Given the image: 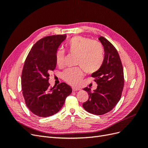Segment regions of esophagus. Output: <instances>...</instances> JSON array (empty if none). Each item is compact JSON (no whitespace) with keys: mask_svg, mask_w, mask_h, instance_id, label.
Returning a JSON list of instances; mask_svg holds the SVG:
<instances>
[{"mask_svg":"<svg viewBox=\"0 0 148 148\" xmlns=\"http://www.w3.org/2000/svg\"><path fill=\"white\" fill-rule=\"evenodd\" d=\"M79 88H76V87H73L72 88V90H73V91H78V90H79Z\"/></svg>","mask_w":148,"mask_h":148,"instance_id":"obj_1","label":"esophagus"}]
</instances>
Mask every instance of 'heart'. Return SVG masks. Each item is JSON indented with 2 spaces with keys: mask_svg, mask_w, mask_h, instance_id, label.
Masks as SVG:
<instances>
[{
  "mask_svg": "<svg viewBox=\"0 0 148 148\" xmlns=\"http://www.w3.org/2000/svg\"><path fill=\"white\" fill-rule=\"evenodd\" d=\"M66 46L69 51L76 55L75 64L80 66L87 73H95L99 70L104 61V51L100 42L89 38L77 36L67 41ZM64 51L59 49L56 53L58 65L63 64ZM83 71L79 67L66 70L62 77L67 83L78 85L83 77Z\"/></svg>",
  "mask_w": 148,
  "mask_h": 148,
  "instance_id": "b5f03b06",
  "label": "heart"
}]
</instances>
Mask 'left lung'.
Wrapping results in <instances>:
<instances>
[{
	"mask_svg": "<svg viewBox=\"0 0 148 148\" xmlns=\"http://www.w3.org/2000/svg\"><path fill=\"white\" fill-rule=\"evenodd\" d=\"M99 41L104 50V58L101 68L91 77L95 78L96 89L84 88L89 99L83 104L89 113L103 115L110 111L120 101L124 86L123 69L119 53L115 47L105 38L100 36Z\"/></svg>",
	"mask_w": 148,
	"mask_h": 148,
	"instance_id": "obj_1",
	"label": "left lung"
}]
</instances>
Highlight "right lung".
I'll return each mask as SVG.
<instances>
[{"label": "right lung", "instance_id": "1", "mask_svg": "<svg viewBox=\"0 0 148 148\" xmlns=\"http://www.w3.org/2000/svg\"><path fill=\"white\" fill-rule=\"evenodd\" d=\"M66 35H52L36 42L26 57L21 73V88L25 103L34 114L47 117L63 106L72 89L65 83L49 86V72L56 66V53Z\"/></svg>", "mask_w": 148, "mask_h": 148}]
</instances>
